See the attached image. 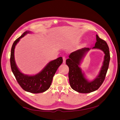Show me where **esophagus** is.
Returning a JSON list of instances; mask_svg holds the SVG:
<instances>
[{
	"instance_id": "1",
	"label": "esophagus",
	"mask_w": 120,
	"mask_h": 120,
	"mask_svg": "<svg viewBox=\"0 0 120 120\" xmlns=\"http://www.w3.org/2000/svg\"><path fill=\"white\" fill-rule=\"evenodd\" d=\"M62 58H63V64H65V61H66V58H65V57H63Z\"/></svg>"
}]
</instances>
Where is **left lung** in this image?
<instances>
[{
	"mask_svg": "<svg viewBox=\"0 0 120 120\" xmlns=\"http://www.w3.org/2000/svg\"><path fill=\"white\" fill-rule=\"evenodd\" d=\"M97 41L93 48L99 49L105 53L104 61L98 75L91 82L88 81L79 68L82 59L90 48H83L74 51L69 55L66 60V64L69 67V83L73 90L80 93H90L97 90L104 82L109 68L110 60L109 47L105 41L100 38L96 35Z\"/></svg>",
	"mask_w": 120,
	"mask_h": 120,
	"instance_id": "obj_1",
	"label": "left lung"
}]
</instances>
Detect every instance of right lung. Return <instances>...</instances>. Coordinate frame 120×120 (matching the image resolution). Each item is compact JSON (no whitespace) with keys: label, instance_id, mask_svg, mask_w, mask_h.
<instances>
[{"label":"right lung","instance_id":"obj_1","mask_svg":"<svg viewBox=\"0 0 120 120\" xmlns=\"http://www.w3.org/2000/svg\"><path fill=\"white\" fill-rule=\"evenodd\" d=\"M29 33V31L25 32L14 41L11 50V68L16 81L23 90L31 93H41L46 91L50 87L54 75L59 67L62 63L63 59L62 57H59L49 62L41 72L35 75H27L21 73L15 62V49L20 39Z\"/></svg>","mask_w":120,"mask_h":120}]
</instances>
